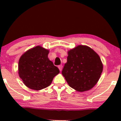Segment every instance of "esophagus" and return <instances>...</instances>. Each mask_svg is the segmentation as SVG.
I'll list each match as a JSON object with an SVG mask.
<instances>
[{
  "mask_svg": "<svg viewBox=\"0 0 121 121\" xmlns=\"http://www.w3.org/2000/svg\"><path fill=\"white\" fill-rule=\"evenodd\" d=\"M58 68H59L60 71H61L62 68H63V65H58Z\"/></svg>",
  "mask_w": 121,
  "mask_h": 121,
  "instance_id": "1",
  "label": "esophagus"
}]
</instances>
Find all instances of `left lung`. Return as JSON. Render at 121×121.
<instances>
[{
    "mask_svg": "<svg viewBox=\"0 0 121 121\" xmlns=\"http://www.w3.org/2000/svg\"><path fill=\"white\" fill-rule=\"evenodd\" d=\"M68 55L62 74L69 86L80 92L92 88L103 69L98 55L90 47L81 45L69 50Z\"/></svg>",
    "mask_w": 121,
    "mask_h": 121,
    "instance_id": "1",
    "label": "left lung"
}]
</instances>
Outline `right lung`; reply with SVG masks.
I'll return each mask as SVG.
<instances>
[{
	"instance_id": "1",
	"label": "right lung",
	"mask_w": 121,
	"mask_h": 121,
	"mask_svg": "<svg viewBox=\"0 0 121 121\" xmlns=\"http://www.w3.org/2000/svg\"><path fill=\"white\" fill-rule=\"evenodd\" d=\"M49 51L36 46L24 53L19 61V74L29 88L40 90L49 86L59 69L48 58Z\"/></svg>"
}]
</instances>
